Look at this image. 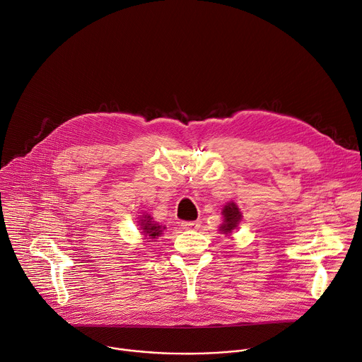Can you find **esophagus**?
<instances>
[{
  "label": "esophagus",
  "mask_w": 362,
  "mask_h": 362,
  "mask_svg": "<svg viewBox=\"0 0 362 362\" xmlns=\"http://www.w3.org/2000/svg\"><path fill=\"white\" fill-rule=\"evenodd\" d=\"M182 228L186 231H196V229L201 228V221H183Z\"/></svg>",
  "instance_id": "obj_1"
}]
</instances>
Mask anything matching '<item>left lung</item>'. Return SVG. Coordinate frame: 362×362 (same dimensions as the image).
Here are the masks:
<instances>
[{"label":"left lung","mask_w":362,"mask_h":362,"mask_svg":"<svg viewBox=\"0 0 362 362\" xmlns=\"http://www.w3.org/2000/svg\"><path fill=\"white\" fill-rule=\"evenodd\" d=\"M222 215H223V223L219 226V231L225 235L233 234L234 229H237L238 223L243 219V215L237 206V204L229 202L223 206L222 209Z\"/></svg>","instance_id":"8db88e82"}]
</instances>
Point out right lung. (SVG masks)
<instances>
[{
  "mask_svg": "<svg viewBox=\"0 0 362 362\" xmlns=\"http://www.w3.org/2000/svg\"><path fill=\"white\" fill-rule=\"evenodd\" d=\"M139 225H140V229H141L143 235L148 237L147 240H156L157 237L161 235L163 229L166 228V226H161L157 222H154L150 215H143L141 219L139 221Z\"/></svg>",
  "mask_w": 362,
  "mask_h": 362,
  "instance_id": "right-lung-1",
  "label": "right lung"
}]
</instances>
